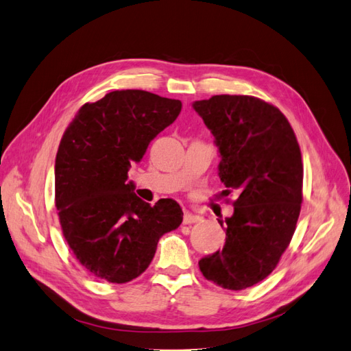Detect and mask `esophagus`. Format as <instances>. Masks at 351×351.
Masks as SVG:
<instances>
[{"label":"esophagus","mask_w":351,"mask_h":351,"mask_svg":"<svg viewBox=\"0 0 351 351\" xmlns=\"http://www.w3.org/2000/svg\"><path fill=\"white\" fill-rule=\"evenodd\" d=\"M200 217L199 215H194L193 212H184V223H194V222H199Z\"/></svg>","instance_id":"1"}]
</instances>
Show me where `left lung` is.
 I'll return each mask as SVG.
<instances>
[{
  "mask_svg": "<svg viewBox=\"0 0 351 351\" xmlns=\"http://www.w3.org/2000/svg\"><path fill=\"white\" fill-rule=\"evenodd\" d=\"M215 136L218 175L234 193L226 245L199 261L208 280L241 291L273 271L289 246L302 203L298 141L278 108L245 95H217L193 104Z\"/></svg>",
  "mask_w": 351,
  "mask_h": 351,
  "instance_id": "obj_1",
  "label": "left lung"
}]
</instances>
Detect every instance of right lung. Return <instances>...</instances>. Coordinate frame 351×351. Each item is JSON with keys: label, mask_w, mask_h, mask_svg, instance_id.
Masks as SVG:
<instances>
[{"label": "right lung", "mask_w": 351, "mask_h": 351, "mask_svg": "<svg viewBox=\"0 0 351 351\" xmlns=\"http://www.w3.org/2000/svg\"><path fill=\"white\" fill-rule=\"evenodd\" d=\"M181 108V101L145 90H115L80 108L62 136L55 165L60 227L95 277L133 280L151 264L160 237L181 226L184 213L175 200L151 206L128 182L132 165Z\"/></svg>", "instance_id": "right-lung-1"}]
</instances>
